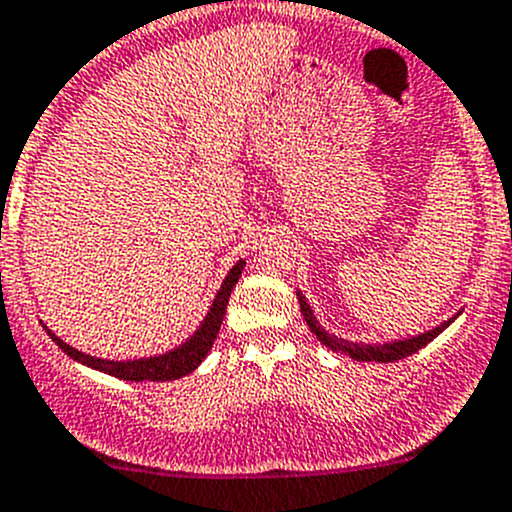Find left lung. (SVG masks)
<instances>
[{
  "instance_id": "8db88e82",
  "label": "left lung",
  "mask_w": 512,
  "mask_h": 512,
  "mask_svg": "<svg viewBox=\"0 0 512 512\" xmlns=\"http://www.w3.org/2000/svg\"><path fill=\"white\" fill-rule=\"evenodd\" d=\"M296 296H298V303H301L303 319H306L308 329H311L313 334H316V339H319L321 344H326V347H329L331 352L347 354V357L357 359V362H395V359L411 357V354H416L418 349L426 347L428 342H434L436 336H439L441 331H444L446 326L451 324V319H449V321H444V324L436 326V329L423 331V334L411 336V339H400V342L357 344V342H349V339H342V336L329 334V331H326L324 326H321L319 321H316V316H313L311 306H308V303H306V296H303L301 290H298Z\"/></svg>"
}]
</instances>
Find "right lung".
<instances>
[{
  "label": "right lung",
  "instance_id": "add662e5",
  "mask_svg": "<svg viewBox=\"0 0 512 512\" xmlns=\"http://www.w3.org/2000/svg\"><path fill=\"white\" fill-rule=\"evenodd\" d=\"M242 270H245V260H239L237 265L229 270V275L224 278L222 288L216 293L214 303H211L206 319L201 321V326L191 334V339L181 344V347L170 349L165 354H155V357H142V359H127V362H114V359H101L91 357V354L78 352L71 344H66L63 339L53 334L48 329V336L53 339L63 352L71 359L81 362V365L91 367V370L107 372V375L119 377V380H130V382H165V380H178V377H186L188 372H193L196 367L204 362V357L209 354L211 344H214L216 334H219V326H222L224 313H227L229 296H232V288L237 285V280L242 278Z\"/></svg>",
  "mask_w": 512,
  "mask_h": 512
}]
</instances>
